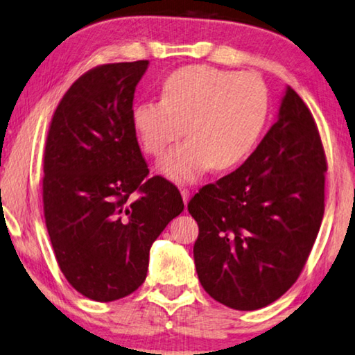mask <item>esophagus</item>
<instances>
[{
    "mask_svg": "<svg viewBox=\"0 0 355 355\" xmlns=\"http://www.w3.org/2000/svg\"><path fill=\"white\" fill-rule=\"evenodd\" d=\"M180 193H182L183 202H184V205H187L188 202H189V198H191V191L187 189V188H182V189H180Z\"/></svg>",
    "mask_w": 355,
    "mask_h": 355,
    "instance_id": "1",
    "label": "esophagus"
}]
</instances>
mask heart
<instances>
[{"label":"heart","mask_w":355,"mask_h":355,"mask_svg":"<svg viewBox=\"0 0 355 355\" xmlns=\"http://www.w3.org/2000/svg\"><path fill=\"white\" fill-rule=\"evenodd\" d=\"M161 101L132 107V126L144 150L159 156L187 132L189 139L157 168L175 182H193L210 167L237 166L254 147L268 115V93L252 74L205 64L172 71Z\"/></svg>","instance_id":"obj_1"}]
</instances>
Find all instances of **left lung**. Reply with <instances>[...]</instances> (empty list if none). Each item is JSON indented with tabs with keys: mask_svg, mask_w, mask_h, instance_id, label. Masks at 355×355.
<instances>
[{
	"mask_svg": "<svg viewBox=\"0 0 355 355\" xmlns=\"http://www.w3.org/2000/svg\"><path fill=\"white\" fill-rule=\"evenodd\" d=\"M325 172L314 118L288 87L252 155L188 204L199 226L196 270L208 295L252 311L295 283L324 216Z\"/></svg>",
	"mask_w": 355,
	"mask_h": 355,
	"instance_id": "left-lung-1",
	"label": "left lung"
}]
</instances>
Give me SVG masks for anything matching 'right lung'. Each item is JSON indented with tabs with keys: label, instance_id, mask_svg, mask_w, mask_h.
Wrapping results in <instances>:
<instances>
[{
	"label": "right lung",
	"instance_id": "obj_1",
	"mask_svg": "<svg viewBox=\"0 0 355 355\" xmlns=\"http://www.w3.org/2000/svg\"><path fill=\"white\" fill-rule=\"evenodd\" d=\"M147 60L78 77L56 107L44 153V216L72 288L94 302L132 294L153 241L183 211L175 184L148 175L132 126Z\"/></svg>",
	"mask_w": 355,
	"mask_h": 355
}]
</instances>
